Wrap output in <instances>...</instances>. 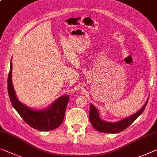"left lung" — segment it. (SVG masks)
<instances>
[{"label": "left lung", "instance_id": "1", "mask_svg": "<svg viewBox=\"0 0 157 157\" xmlns=\"http://www.w3.org/2000/svg\"><path fill=\"white\" fill-rule=\"evenodd\" d=\"M148 98L146 101L144 105L135 114H131L129 117L121 119V120L115 121V122H109V121H104L99 116L98 110L95 108V106L90 103V110H89V120L93 126V127L96 131L99 132L105 133H117L128 127L129 126L132 124L136 119L141 115L143 113L145 107L147 104Z\"/></svg>", "mask_w": 157, "mask_h": 157}]
</instances>
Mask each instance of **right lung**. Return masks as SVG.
Instances as JSON below:
<instances>
[{"mask_svg":"<svg viewBox=\"0 0 157 157\" xmlns=\"http://www.w3.org/2000/svg\"><path fill=\"white\" fill-rule=\"evenodd\" d=\"M12 59L7 78V91L13 108L19 114L25 122L38 131H49L58 128L63 122L69 96L59 97L56 100L43 110H34L22 103L17 98L12 81Z\"/></svg>","mask_w":157,"mask_h":157,"instance_id":"right-lung-1","label":"right lung"}]
</instances>
